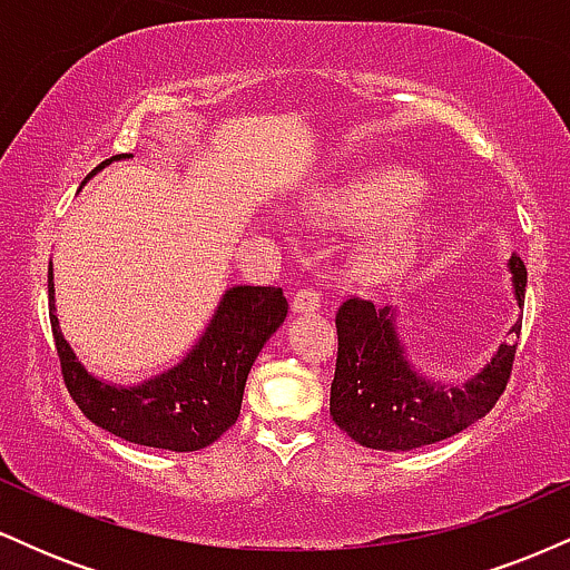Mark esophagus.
I'll return each mask as SVG.
<instances>
[{
    "label": "esophagus",
    "mask_w": 570,
    "mask_h": 570,
    "mask_svg": "<svg viewBox=\"0 0 570 570\" xmlns=\"http://www.w3.org/2000/svg\"><path fill=\"white\" fill-rule=\"evenodd\" d=\"M322 307V294L313 286H299L292 297V311L294 313H316Z\"/></svg>",
    "instance_id": "esophagus-1"
}]
</instances>
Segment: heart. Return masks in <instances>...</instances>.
Returning <instances> with one entry per match:
<instances>
[{"instance_id": "b5f03b06", "label": "heart", "mask_w": 570, "mask_h": 570, "mask_svg": "<svg viewBox=\"0 0 570 570\" xmlns=\"http://www.w3.org/2000/svg\"><path fill=\"white\" fill-rule=\"evenodd\" d=\"M423 195H426V185L417 174L404 171V168H381V171L358 176L348 187L324 200L322 212L343 219L389 222L415 208L423 200ZM431 230H434L431 219H402L385 238L372 244L364 265L370 271H385V267L404 263L429 238Z\"/></svg>"}]
</instances>
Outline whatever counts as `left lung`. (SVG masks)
<instances>
[{"label":"left lung","mask_w":570,"mask_h":570,"mask_svg":"<svg viewBox=\"0 0 570 570\" xmlns=\"http://www.w3.org/2000/svg\"><path fill=\"white\" fill-rule=\"evenodd\" d=\"M517 303H525L528 271L509 259ZM337 364L330 412L353 442L372 450H412L434 444L485 417L512 375L520 326L482 372L461 389L431 383L410 367L396 337L394 311L372 299L348 297L337 307Z\"/></svg>","instance_id":"obj_1"}]
</instances>
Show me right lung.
Here are the masks:
<instances>
[{"label": "right lung", "mask_w": 570, "mask_h": 570, "mask_svg": "<svg viewBox=\"0 0 570 570\" xmlns=\"http://www.w3.org/2000/svg\"><path fill=\"white\" fill-rule=\"evenodd\" d=\"M120 158L130 155L104 160L88 174V179ZM53 292L50 265L48 299L56 353L69 396L82 415L120 440L174 453L208 448L238 421L248 370L289 311L284 289L278 286H233L222 297L219 311L203 332L200 343L174 370L134 389H122L88 375V370L77 362L75 351L58 330Z\"/></svg>", "instance_id": "obj_1"}]
</instances>
